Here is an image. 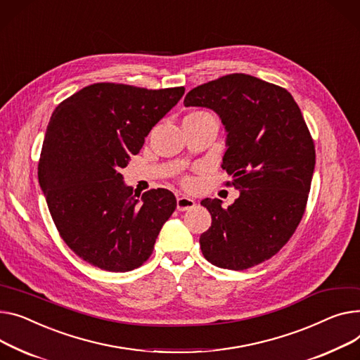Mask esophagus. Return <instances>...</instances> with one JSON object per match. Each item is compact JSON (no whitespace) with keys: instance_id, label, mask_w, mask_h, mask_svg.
<instances>
[{"instance_id":"obj_1","label":"esophagus","mask_w":360,"mask_h":360,"mask_svg":"<svg viewBox=\"0 0 360 360\" xmlns=\"http://www.w3.org/2000/svg\"><path fill=\"white\" fill-rule=\"evenodd\" d=\"M195 205H197L195 201L188 198V197H184V195H182V197H178V198H176V208H178V211L193 210Z\"/></svg>"}]
</instances>
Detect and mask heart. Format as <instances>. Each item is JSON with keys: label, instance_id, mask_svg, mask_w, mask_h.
Listing matches in <instances>:
<instances>
[{"label": "heart", "instance_id": "b5f03b06", "mask_svg": "<svg viewBox=\"0 0 360 360\" xmlns=\"http://www.w3.org/2000/svg\"><path fill=\"white\" fill-rule=\"evenodd\" d=\"M184 184H185V185H191L193 182H191V179H185V181H184Z\"/></svg>", "mask_w": 360, "mask_h": 360}]
</instances>
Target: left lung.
<instances>
[{"mask_svg": "<svg viewBox=\"0 0 360 360\" xmlns=\"http://www.w3.org/2000/svg\"><path fill=\"white\" fill-rule=\"evenodd\" d=\"M185 107H207L227 130L223 169L240 191L227 208L201 201L211 227L200 246L212 265L243 271L275 256L305 212L316 165L314 140L292 95L246 74H230L191 89Z\"/></svg>", "mask_w": 360, "mask_h": 360, "instance_id": "left-lung-1", "label": "left lung"}]
</instances>
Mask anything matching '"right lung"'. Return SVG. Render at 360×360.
I'll list each match as a JSON object with an SVG mask.
<instances>
[{"label": "right lung", "instance_id": "add662e5", "mask_svg": "<svg viewBox=\"0 0 360 360\" xmlns=\"http://www.w3.org/2000/svg\"><path fill=\"white\" fill-rule=\"evenodd\" d=\"M184 92V86L98 82L53 111L41 146L39 184L63 242L89 265L127 272L150 257L176 198L158 188L139 201L120 169Z\"/></svg>", "mask_w": 360, "mask_h": 360}]
</instances>
